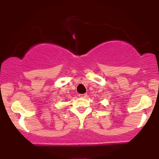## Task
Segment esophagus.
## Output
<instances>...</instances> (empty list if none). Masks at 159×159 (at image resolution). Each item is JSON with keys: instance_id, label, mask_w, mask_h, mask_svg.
<instances>
[{"instance_id": "34e87169", "label": "esophagus", "mask_w": 159, "mask_h": 159, "mask_svg": "<svg viewBox=\"0 0 159 159\" xmlns=\"http://www.w3.org/2000/svg\"><path fill=\"white\" fill-rule=\"evenodd\" d=\"M79 96L81 98H86L87 96V93H84V94H80Z\"/></svg>"}]
</instances>
